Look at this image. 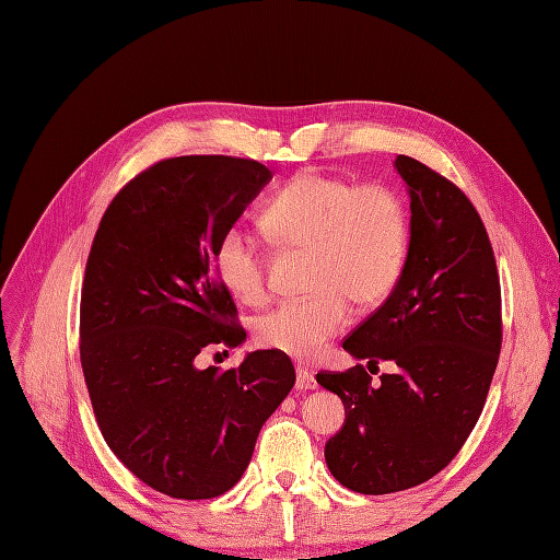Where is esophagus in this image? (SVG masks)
<instances>
[{
	"label": "esophagus",
	"mask_w": 560,
	"mask_h": 560,
	"mask_svg": "<svg viewBox=\"0 0 560 560\" xmlns=\"http://www.w3.org/2000/svg\"><path fill=\"white\" fill-rule=\"evenodd\" d=\"M318 384H315V377L313 373L304 371V369H298V380H295V388H300V392H306V388H315Z\"/></svg>",
	"instance_id": "esophagus-1"
}]
</instances>
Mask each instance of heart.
<instances>
[{"instance_id": "b5f03b06", "label": "heart", "mask_w": 560, "mask_h": 560, "mask_svg": "<svg viewBox=\"0 0 560 560\" xmlns=\"http://www.w3.org/2000/svg\"><path fill=\"white\" fill-rule=\"evenodd\" d=\"M262 229L281 247L311 254L308 298L285 300L254 325L256 343L295 359H313L350 320V300L377 306L394 293L409 252V212L400 191L304 172L267 201ZM217 279L245 304L267 295V254L240 224L214 245Z\"/></svg>"}]
</instances>
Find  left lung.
<instances>
[{"instance_id": "obj_1", "label": "left lung", "mask_w": 560, "mask_h": 560, "mask_svg": "<svg viewBox=\"0 0 560 560\" xmlns=\"http://www.w3.org/2000/svg\"><path fill=\"white\" fill-rule=\"evenodd\" d=\"M411 235L402 277L343 348L396 363L380 382L363 363L315 375L346 405L325 446L331 476L359 494H392L440 474L471 434L501 352V283L480 214L455 183L398 155Z\"/></svg>"}]
</instances>
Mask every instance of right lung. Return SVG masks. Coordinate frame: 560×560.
<instances>
[{
    "instance_id": "right-lung-1",
    "label": "right lung",
    "mask_w": 560,
    "mask_h": 560,
    "mask_svg": "<svg viewBox=\"0 0 560 560\" xmlns=\"http://www.w3.org/2000/svg\"><path fill=\"white\" fill-rule=\"evenodd\" d=\"M270 178L249 158L160 160L120 187L93 237L80 302L91 407L114 455L166 497L229 492L295 384L279 350L199 369L203 350L247 338L212 254Z\"/></svg>"
}]
</instances>
